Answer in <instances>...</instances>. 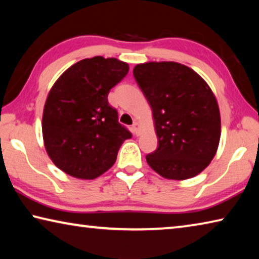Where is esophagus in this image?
Here are the masks:
<instances>
[{
	"mask_svg": "<svg viewBox=\"0 0 259 259\" xmlns=\"http://www.w3.org/2000/svg\"><path fill=\"white\" fill-rule=\"evenodd\" d=\"M133 133L136 136H138L140 134V124H139V122H137V121L134 122V124H133Z\"/></svg>",
	"mask_w": 259,
	"mask_h": 259,
	"instance_id": "esophagus-1",
	"label": "esophagus"
}]
</instances>
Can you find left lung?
Listing matches in <instances>:
<instances>
[{
  "label": "left lung",
  "instance_id": "1",
  "mask_svg": "<svg viewBox=\"0 0 259 259\" xmlns=\"http://www.w3.org/2000/svg\"><path fill=\"white\" fill-rule=\"evenodd\" d=\"M134 76L150 103L159 139L146 155L160 176L184 181L207 168L221 139L216 97L202 77L175 61L138 64Z\"/></svg>",
  "mask_w": 259,
  "mask_h": 259
}]
</instances>
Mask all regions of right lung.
I'll list each match as a JSON object with an SVG mask.
<instances>
[{"label": "right lung", "mask_w": 259, "mask_h": 259, "mask_svg": "<svg viewBox=\"0 0 259 259\" xmlns=\"http://www.w3.org/2000/svg\"><path fill=\"white\" fill-rule=\"evenodd\" d=\"M128 72L124 61L96 56L72 65L52 85L43 109V142L51 161L69 176L99 177L131 138L107 100Z\"/></svg>", "instance_id": "obj_1"}]
</instances>
